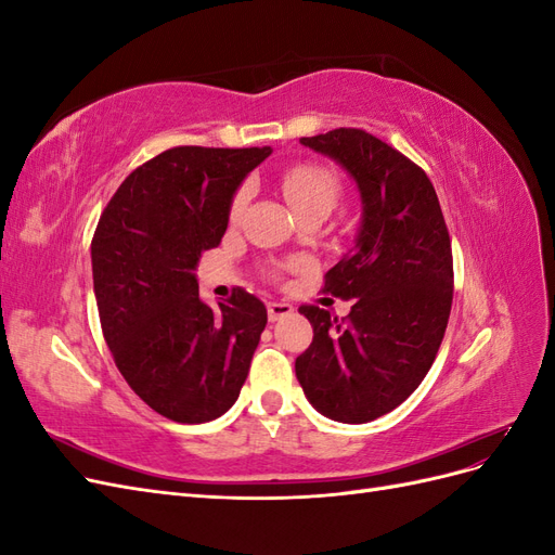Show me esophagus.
<instances>
[{
	"label": "esophagus",
	"mask_w": 555,
	"mask_h": 555,
	"mask_svg": "<svg viewBox=\"0 0 555 555\" xmlns=\"http://www.w3.org/2000/svg\"><path fill=\"white\" fill-rule=\"evenodd\" d=\"M292 312H294V306L284 304V300H271V304H268V319H271V322L289 317Z\"/></svg>",
	"instance_id": "esophagus-1"
}]
</instances>
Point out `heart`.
Here are the masks:
<instances>
[{"instance_id":"b5f03b06","label":"heart","mask_w":555,"mask_h":555,"mask_svg":"<svg viewBox=\"0 0 555 555\" xmlns=\"http://www.w3.org/2000/svg\"><path fill=\"white\" fill-rule=\"evenodd\" d=\"M282 192L296 215L308 210H331L338 201L340 182L333 171L317 164H298L282 176ZM249 198V188H243L231 201V220L241 217Z\"/></svg>"}]
</instances>
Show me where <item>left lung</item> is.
Instances as JSON below:
<instances>
[{
  "label": "left lung",
  "instance_id": "1",
  "mask_svg": "<svg viewBox=\"0 0 555 555\" xmlns=\"http://www.w3.org/2000/svg\"><path fill=\"white\" fill-rule=\"evenodd\" d=\"M300 143L357 182L361 224L324 284L354 306L345 319L300 306L314 338L296 377L319 414L367 424L405 402L438 354L453 296L449 231L428 176L373 133L340 127Z\"/></svg>",
  "mask_w": 555,
  "mask_h": 555
}]
</instances>
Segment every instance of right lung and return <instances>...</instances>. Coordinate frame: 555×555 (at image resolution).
I'll use <instances>...</instances> for the list:
<instances>
[{
  "label": "right lung",
  "mask_w": 555,
  "mask_h": 555,
  "mask_svg": "<svg viewBox=\"0 0 555 555\" xmlns=\"http://www.w3.org/2000/svg\"><path fill=\"white\" fill-rule=\"evenodd\" d=\"M271 153L171 147L129 173L99 217L92 278L106 345L133 393L171 422L222 416L266 328V306L245 289L204 304L196 268L220 245L241 182Z\"/></svg>",
  "instance_id": "add662e5"
}]
</instances>
